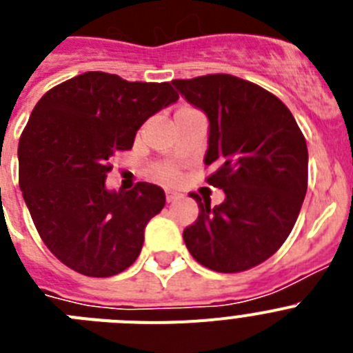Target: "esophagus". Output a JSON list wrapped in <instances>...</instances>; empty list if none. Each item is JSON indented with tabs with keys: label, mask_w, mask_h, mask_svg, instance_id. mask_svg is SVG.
<instances>
[{
	"label": "esophagus",
	"mask_w": 353,
	"mask_h": 353,
	"mask_svg": "<svg viewBox=\"0 0 353 353\" xmlns=\"http://www.w3.org/2000/svg\"><path fill=\"white\" fill-rule=\"evenodd\" d=\"M182 198V194L176 191H166V201L168 203H173V201H176V199Z\"/></svg>",
	"instance_id": "1"
}]
</instances>
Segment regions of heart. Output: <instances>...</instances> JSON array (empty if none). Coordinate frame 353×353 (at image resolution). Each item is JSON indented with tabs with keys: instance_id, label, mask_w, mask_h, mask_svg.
<instances>
[{
	"instance_id": "heart-1",
	"label": "heart",
	"mask_w": 353,
	"mask_h": 353,
	"mask_svg": "<svg viewBox=\"0 0 353 353\" xmlns=\"http://www.w3.org/2000/svg\"><path fill=\"white\" fill-rule=\"evenodd\" d=\"M155 176H157L159 180H162V182L173 183L179 180V171H176V168L173 166H162L155 171Z\"/></svg>"
}]
</instances>
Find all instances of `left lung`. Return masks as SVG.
Masks as SVG:
<instances>
[{"label":"left lung","instance_id":"left-lung-1","mask_svg":"<svg viewBox=\"0 0 353 353\" xmlns=\"http://www.w3.org/2000/svg\"><path fill=\"white\" fill-rule=\"evenodd\" d=\"M187 102L208 118L207 182L224 201L196 199L199 214L183 230L198 263L215 272H242L281 248L307 191V146L297 121L276 95L228 74L174 79Z\"/></svg>","mask_w":353,"mask_h":353}]
</instances>
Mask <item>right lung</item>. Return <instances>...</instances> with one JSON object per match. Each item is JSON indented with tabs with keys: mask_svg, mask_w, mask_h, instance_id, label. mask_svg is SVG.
Masks as SVG:
<instances>
[{
	"mask_svg": "<svg viewBox=\"0 0 353 353\" xmlns=\"http://www.w3.org/2000/svg\"><path fill=\"white\" fill-rule=\"evenodd\" d=\"M176 101L170 83L86 72L37 102L19 141V183L43 244L67 267L109 277L139 256L166 196L148 182L109 191V159L132 148L139 127Z\"/></svg>",
	"mask_w": 353,
	"mask_h": 353,
	"instance_id": "1",
	"label": "right lung"
}]
</instances>
